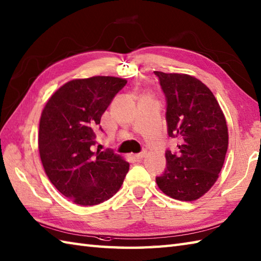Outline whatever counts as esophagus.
Segmentation results:
<instances>
[{
    "mask_svg": "<svg viewBox=\"0 0 261 261\" xmlns=\"http://www.w3.org/2000/svg\"><path fill=\"white\" fill-rule=\"evenodd\" d=\"M145 155H147V150H142L141 151V152H139V153H136L135 155H133V156H135V158L136 159H142L143 158V156H145Z\"/></svg>",
    "mask_w": 261,
    "mask_h": 261,
    "instance_id": "1",
    "label": "esophagus"
}]
</instances>
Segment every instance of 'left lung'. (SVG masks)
I'll return each instance as SVG.
<instances>
[{
	"label": "left lung",
	"instance_id": "obj_1",
	"mask_svg": "<svg viewBox=\"0 0 261 261\" xmlns=\"http://www.w3.org/2000/svg\"><path fill=\"white\" fill-rule=\"evenodd\" d=\"M167 101L168 136L177 152L166 151L167 167L156 185L167 196L193 201L215 185L225 162L228 128L219 103L195 76L154 71Z\"/></svg>",
	"mask_w": 261,
	"mask_h": 261
}]
</instances>
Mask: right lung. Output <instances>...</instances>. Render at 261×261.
<instances>
[{
    "mask_svg": "<svg viewBox=\"0 0 261 261\" xmlns=\"http://www.w3.org/2000/svg\"><path fill=\"white\" fill-rule=\"evenodd\" d=\"M126 80L92 76L60 88L42 111L39 151L52 185L75 204L94 205L119 191L129 163L106 150L93 152L102 114Z\"/></svg>",
    "mask_w": 261,
    "mask_h": 261,
    "instance_id": "right-lung-1",
    "label": "right lung"
}]
</instances>
